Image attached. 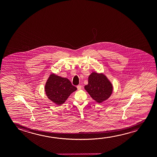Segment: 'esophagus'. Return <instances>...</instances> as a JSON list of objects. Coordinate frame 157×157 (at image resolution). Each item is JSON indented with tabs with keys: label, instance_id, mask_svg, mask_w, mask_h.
I'll list each match as a JSON object with an SVG mask.
<instances>
[{
	"label": "esophagus",
	"instance_id": "obj_1",
	"mask_svg": "<svg viewBox=\"0 0 157 157\" xmlns=\"http://www.w3.org/2000/svg\"><path fill=\"white\" fill-rule=\"evenodd\" d=\"M77 89L78 90H80L82 89V86H81V85H78V86H77Z\"/></svg>",
	"mask_w": 157,
	"mask_h": 157
}]
</instances>
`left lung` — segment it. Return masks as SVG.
<instances>
[{
    "mask_svg": "<svg viewBox=\"0 0 157 157\" xmlns=\"http://www.w3.org/2000/svg\"><path fill=\"white\" fill-rule=\"evenodd\" d=\"M90 97L97 102L107 100L113 92V85L102 73L92 72L88 77V85L84 87Z\"/></svg>",
    "mask_w": 157,
    "mask_h": 157,
    "instance_id": "1",
    "label": "left lung"
}]
</instances>
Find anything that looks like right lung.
<instances>
[{
  "label": "right lung",
  "instance_id": "add662e5",
  "mask_svg": "<svg viewBox=\"0 0 157 157\" xmlns=\"http://www.w3.org/2000/svg\"><path fill=\"white\" fill-rule=\"evenodd\" d=\"M77 89L67 78L55 74L50 75L45 85V93L48 99L58 105L64 103Z\"/></svg>",
  "mask_w": 157,
  "mask_h": 157
}]
</instances>
